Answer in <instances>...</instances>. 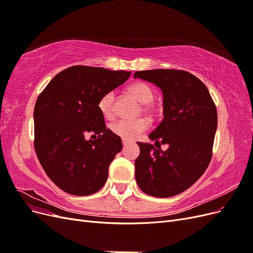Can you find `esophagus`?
Instances as JSON below:
<instances>
[{
  "mask_svg": "<svg viewBox=\"0 0 253 253\" xmlns=\"http://www.w3.org/2000/svg\"><path fill=\"white\" fill-rule=\"evenodd\" d=\"M122 144H124V147L126 148V145H128V141H127V140H125V139H124V140H122Z\"/></svg>",
  "mask_w": 253,
  "mask_h": 253,
  "instance_id": "esophagus-1",
  "label": "esophagus"
}]
</instances>
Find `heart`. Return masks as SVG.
<instances>
[{"label": "heart", "instance_id": "b5f03b06", "mask_svg": "<svg viewBox=\"0 0 253 253\" xmlns=\"http://www.w3.org/2000/svg\"><path fill=\"white\" fill-rule=\"evenodd\" d=\"M131 93L139 102L145 104L143 108L144 112L153 113V108L149 104L154 100V91L150 85L144 82H135L128 87ZM115 102V94L114 91H108L101 96L98 101V109L105 118H112L115 114L114 109ZM149 127V121L144 118L137 120H119L111 126L112 132L121 137L125 140H134L141 133Z\"/></svg>", "mask_w": 253, "mask_h": 253}]
</instances>
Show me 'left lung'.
I'll return each instance as SVG.
<instances>
[{"label":"left lung","mask_w":253,"mask_h":253,"mask_svg":"<svg viewBox=\"0 0 253 253\" xmlns=\"http://www.w3.org/2000/svg\"><path fill=\"white\" fill-rule=\"evenodd\" d=\"M134 78L156 84L164 94V119L149 136L157 149L137 142L140 154L135 160L136 181L151 196L177 195L210 164L217 127L215 103L205 84L186 71H141ZM157 144L169 148L163 151Z\"/></svg>","instance_id":"obj_1"}]
</instances>
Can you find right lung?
I'll list each match as a JSON object with an SVG mask.
<instances>
[{
	"label": "right lung",
	"instance_id": "1",
	"mask_svg": "<svg viewBox=\"0 0 253 253\" xmlns=\"http://www.w3.org/2000/svg\"><path fill=\"white\" fill-rule=\"evenodd\" d=\"M131 73L75 65L60 72L38 97L34 145L45 173L64 192L86 196L100 190L109 167L122 149L98 109L101 96ZM87 133L98 135L86 141Z\"/></svg>",
	"mask_w": 253,
	"mask_h": 253
}]
</instances>
